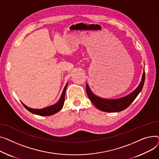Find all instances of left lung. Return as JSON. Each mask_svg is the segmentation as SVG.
<instances>
[{"label": "left lung", "instance_id": "obj_1", "mask_svg": "<svg viewBox=\"0 0 159 159\" xmlns=\"http://www.w3.org/2000/svg\"><path fill=\"white\" fill-rule=\"evenodd\" d=\"M144 80L145 72L144 71L142 81L138 87L131 94L124 98L117 99H106L96 96L92 92L87 84L86 85V91L87 96L93 105L99 110L106 111V112H117V111L124 110L131 105L132 102L135 100L138 94L142 90L144 86Z\"/></svg>", "mask_w": 159, "mask_h": 159}]
</instances>
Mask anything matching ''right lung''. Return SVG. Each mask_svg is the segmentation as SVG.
<instances>
[{"label":"right lung","instance_id":"1","mask_svg":"<svg viewBox=\"0 0 159 159\" xmlns=\"http://www.w3.org/2000/svg\"><path fill=\"white\" fill-rule=\"evenodd\" d=\"M67 84L68 83H67V85H65V87L63 90V92H62L61 98H60L59 101L57 102V104H55L54 105H52L51 107H47V108H45L43 109H33V108L27 107L24 104H23L22 102V104L28 111H30V112H31L33 114L41 116H49L53 115L56 113H57L58 111H59L63 107V105L64 103V100H65V90H66Z\"/></svg>","mask_w":159,"mask_h":159}]
</instances>
